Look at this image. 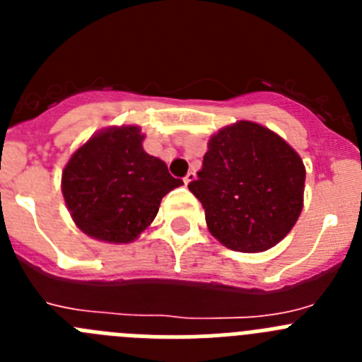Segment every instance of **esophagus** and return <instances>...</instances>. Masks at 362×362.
<instances>
[{
	"mask_svg": "<svg viewBox=\"0 0 362 362\" xmlns=\"http://www.w3.org/2000/svg\"><path fill=\"white\" fill-rule=\"evenodd\" d=\"M194 179H196V174H194V172H188V174L183 177V181H185V185H190Z\"/></svg>",
	"mask_w": 362,
	"mask_h": 362,
	"instance_id": "1",
	"label": "esophagus"
}]
</instances>
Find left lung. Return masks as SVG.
I'll use <instances>...</instances> for the list:
<instances>
[{
    "instance_id": "8db88e82",
    "label": "left lung",
    "mask_w": 362,
    "mask_h": 362,
    "mask_svg": "<svg viewBox=\"0 0 362 362\" xmlns=\"http://www.w3.org/2000/svg\"><path fill=\"white\" fill-rule=\"evenodd\" d=\"M305 165L277 134L239 121L210 137L188 190L201 201L210 233L235 252H264L303 210Z\"/></svg>"
}]
</instances>
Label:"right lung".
Wrapping results in <instances>:
<instances>
[{
	"label": "right lung",
	"mask_w": 362,
	"mask_h": 362,
	"mask_svg": "<svg viewBox=\"0 0 362 362\" xmlns=\"http://www.w3.org/2000/svg\"><path fill=\"white\" fill-rule=\"evenodd\" d=\"M139 127L95 134L72 153L62 190L74 223L90 238L130 243L158 216L159 203L183 181L143 150Z\"/></svg>",
	"instance_id": "right-lung-1"
}]
</instances>
